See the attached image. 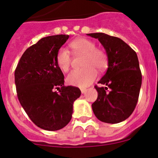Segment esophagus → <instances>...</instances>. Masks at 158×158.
<instances>
[{
	"instance_id": "esophagus-1",
	"label": "esophagus",
	"mask_w": 158,
	"mask_h": 158,
	"mask_svg": "<svg viewBox=\"0 0 158 158\" xmlns=\"http://www.w3.org/2000/svg\"><path fill=\"white\" fill-rule=\"evenodd\" d=\"M81 94H85V93L86 92V89L81 88Z\"/></svg>"
}]
</instances>
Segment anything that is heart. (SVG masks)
Wrapping results in <instances>:
<instances>
[{
	"instance_id": "obj_1",
	"label": "heart",
	"mask_w": 158,
	"mask_h": 158,
	"mask_svg": "<svg viewBox=\"0 0 158 158\" xmlns=\"http://www.w3.org/2000/svg\"><path fill=\"white\" fill-rule=\"evenodd\" d=\"M75 54H84L82 69L73 70L68 74L67 82L69 85L79 87H86L94 82L97 77V71L103 70L107 64V55L103 51L96 48V44L87 38H78L70 43ZM56 63L63 72L69 71L72 58L71 54L64 48L59 49L56 56Z\"/></svg>"
}]
</instances>
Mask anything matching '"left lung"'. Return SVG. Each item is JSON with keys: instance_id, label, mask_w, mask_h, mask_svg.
Listing matches in <instances>:
<instances>
[{"instance_id": "8db88e82", "label": "left lung", "mask_w": 158, "mask_h": 158, "mask_svg": "<svg viewBox=\"0 0 158 158\" xmlns=\"http://www.w3.org/2000/svg\"><path fill=\"white\" fill-rule=\"evenodd\" d=\"M87 35L98 40L108 59L107 72L98 82L105 87L95 86L98 98L92 104L93 111L102 122L120 123L130 116L138 100L142 75L138 56L120 38L104 33Z\"/></svg>"}]
</instances>
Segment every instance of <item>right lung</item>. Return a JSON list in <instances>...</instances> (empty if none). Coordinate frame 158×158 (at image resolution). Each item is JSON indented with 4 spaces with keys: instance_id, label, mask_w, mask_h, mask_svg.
I'll return each mask as SVG.
<instances>
[{
    "instance_id": "obj_1",
    "label": "right lung",
    "mask_w": 158,
    "mask_h": 158,
    "mask_svg": "<svg viewBox=\"0 0 158 158\" xmlns=\"http://www.w3.org/2000/svg\"><path fill=\"white\" fill-rule=\"evenodd\" d=\"M68 38L65 35L42 38L26 49L15 71L19 102L33 123L45 130L65 127L72 118L74 101L81 95L78 87L64 86L56 63L57 51Z\"/></svg>"
}]
</instances>
